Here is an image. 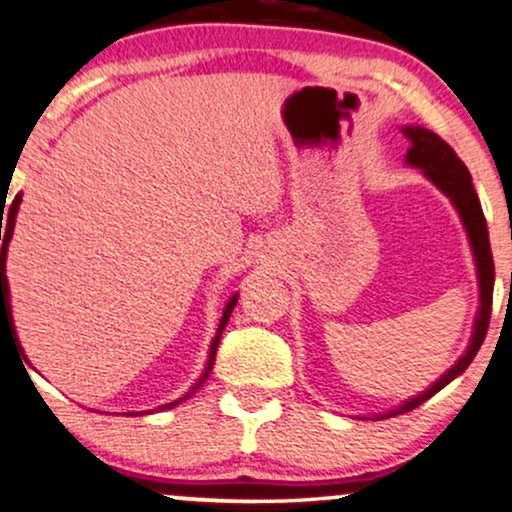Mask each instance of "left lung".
<instances>
[{
  "mask_svg": "<svg viewBox=\"0 0 512 512\" xmlns=\"http://www.w3.org/2000/svg\"><path fill=\"white\" fill-rule=\"evenodd\" d=\"M401 132H404L406 139L411 141L409 153H406V163L418 167V170H423L425 177H428L446 198H451V203H454L458 215H461V222L465 226V231H468L470 248L477 264L480 312H477L470 345L465 349L463 357L458 359L456 364L437 380V383H432L423 394H416V397L404 401V404L397 406V409L383 413V416H373V420L397 416V413L416 409V406L423 404V401L435 397L442 387L449 385L451 380L458 378V375L470 366V361L475 359L477 352H480L484 335H487L489 319H491V297H494V257H491L487 219H484L480 198H477L475 186H472L468 167L463 165V160L458 158L454 148L446 144L442 137H437L435 132H430V129L416 125V127H401Z\"/></svg>",
  "mask_w": 512,
  "mask_h": 512,
  "instance_id": "left-lung-1",
  "label": "left lung"
}]
</instances>
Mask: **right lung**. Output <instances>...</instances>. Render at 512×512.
<instances>
[{
  "instance_id": "1",
  "label": "right lung",
  "mask_w": 512,
  "mask_h": 512,
  "mask_svg": "<svg viewBox=\"0 0 512 512\" xmlns=\"http://www.w3.org/2000/svg\"><path fill=\"white\" fill-rule=\"evenodd\" d=\"M18 205H21V193H18V196H16L14 200H11L9 210H6V224H4L6 234H4V241H2V333H4V328H9V333L14 335V338H16V326H14V319H11V297H9V281H6V250H9V241H11V236H14V226H16ZM2 219H4V205H2ZM236 302H238V293H236L234 297H231L229 302H226V307H224V314H222V321H219V328H217V335H215V340H212V345H210V354H208V366H205V371H203V375H200V378H198V383L193 385L191 390L184 394V397H179L177 401H172V404H165V406H160V409H172V406L181 404V401H184V399H189L191 394L196 392L198 387L203 385L205 380L210 378L212 364H215V354H217V347H219V338H222V331H224L226 321H229L231 312H234ZM16 342H18V338H16ZM21 352H23V349H21ZM23 359H25V357H23ZM25 364H28V359H25ZM146 413H151V411H146ZM127 416H134V413H127Z\"/></svg>"
}]
</instances>
